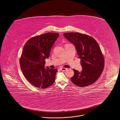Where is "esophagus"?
Segmentation results:
<instances>
[{"mask_svg":"<svg viewBox=\"0 0 120 120\" xmlns=\"http://www.w3.org/2000/svg\"><path fill=\"white\" fill-rule=\"evenodd\" d=\"M67 68H60L61 70H62V71H65L67 70Z\"/></svg>","mask_w":120,"mask_h":120,"instance_id":"34e87169","label":"esophagus"}]
</instances>
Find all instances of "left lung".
I'll list each match as a JSON object with an SVG mask.
<instances>
[{
	"instance_id": "left-lung-1",
	"label": "left lung",
	"mask_w": 120,
	"mask_h": 120,
	"mask_svg": "<svg viewBox=\"0 0 120 120\" xmlns=\"http://www.w3.org/2000/svg\"><path fill=\"white\" fill-rule=\"evenodd\" d=\"M64 36L75 46L82 68L81 72L73 69L72 82L81 87L93 83L104 67V58L98 43L92 37L81 33H64Z\"/></svg>"
}]
</instances>
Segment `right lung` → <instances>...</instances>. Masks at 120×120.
<instances>
[{
    "label": "right lung",
    "instance_id": "add662e5",
    "mask_svg": "<svg viewBox=\"0 0 120 120\" xmlns=\"http://www.w3.org/2000/svg\"><path fill=\"white\" fill-rule=\"evenodd\" d=\"M49 33L29 39L25 44L20 59V66L25 78L39 89L53 84L57 70L45 68V59L49 58L51 48L59 36Z\"/></svg>",
    "mask_w": 120,
    "mask_h": 120
}]
</instances>
